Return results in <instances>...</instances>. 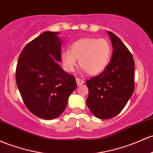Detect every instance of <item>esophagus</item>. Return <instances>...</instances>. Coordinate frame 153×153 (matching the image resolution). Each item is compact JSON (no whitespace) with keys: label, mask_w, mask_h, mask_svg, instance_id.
I'll use <instances>...</instances> for the list:
<instances>
[{"label":"esophagus","mask_w":153,"mask_h":153,"mask_svg":"<svg viewBox=\"0 0 153 153\" xmlns=\"http://www.w3.org/2000/svg\"><path fill=\"white\" fill-rule=\"evenodd\" d=\"M76 83H77V85H80L83 84V83H84V81H83L82 79H80V78H76Z\"/></svg>","instance_id":"1"}]
</instances>
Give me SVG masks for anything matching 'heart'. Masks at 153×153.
<instances>
[{
  "mask_svg": "<svg viewBox=\"0 0 153 153\" xmlns=\"http://www.w3.org/2000/svg\"><path fill=\"white\" fill-rule=\"evenodd\" d=\"M112 55V46L106 38H83L74 41L70 51L62 53L65 70L73 72L78 59L80 67L88 75L100 74L108 66Z\"/></svg>",
  "mask_w": 153,
  "mask_h": 153,
  "instance_id": "obj_1",
  "label": "heart"
}]
</instances>
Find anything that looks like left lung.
Instances as JSON below:
<instances>
[{"label":"left lung","instance_id":"left-lung-1","mask_svg":"<svg viewBox=\"0 0 153 153\" xmlns=\"http://www.w3.org/2000/svg\"><path fill=\"white\" fill-rule=\"evenodd\" d=\"M113 52L102 73L86 80V104L100 119H110L120 113L134 90V61L132 54L118 37L108 31Z\"/></svg>","mask_w":153,"mask_h":153}]
</instances>
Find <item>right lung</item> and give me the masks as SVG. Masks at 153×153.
<instances>
[{
    "mask_svg": "<svg viewBox=\"0 0 153 153\" xmlns=\"http://www.w3.org/2000/svg\"><path fill=\"white\" fill-rule=\"evenodd\" d=\"M58 33L44 32L28 43L20 53L16 82L25 106L43 119L62 113L69 96L76 88L75 77L64 71Z\"/></svg>",
    "mask_w": 153,
    "mask_h": 153,
    "instance_id": "right-lung-1",
    "label": "right lung"
}]
</instances>
